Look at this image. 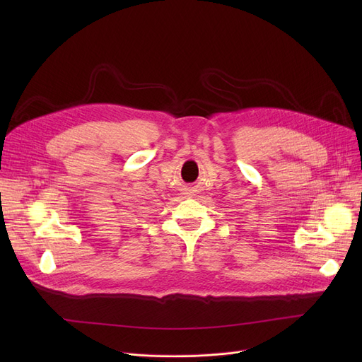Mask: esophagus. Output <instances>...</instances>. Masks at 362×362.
I'll return each instance as SVG.
<instances>
[{
    "label": "esophagus",
    "instance_id": "1",
    "mask_svg": "<svg viewBox=\"0 0 362 362\" xmlns=\"http://www.w3.org/2000/svg\"><path fill=\"white\" fill-rule=\"evenodd\" d=\"M187 194H192V192H187Z\"/></svg>",
    "mask_w": 362,
    "mask_h": 362
}]
</instances>
